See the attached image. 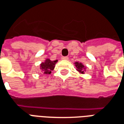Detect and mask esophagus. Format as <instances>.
Here are the masks:
<instances>
[{"label":"esophagus","instance_id":"1","mask_svg":"<svg viewBox=\"0 0 124 124\" xmlns=\"http://www.w3.org/2000/svg\"><path fill=\"white\" fill-rule=\"evenodd\" d=\"M62 60H68V57H67V56L62 57Z\"/></svg>","mask_w":124,"mask_h":124}]
</instances>
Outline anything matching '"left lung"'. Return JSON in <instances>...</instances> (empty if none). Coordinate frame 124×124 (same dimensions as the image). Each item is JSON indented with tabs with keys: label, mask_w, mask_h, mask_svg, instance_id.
I'll return each instance as SVG.
<instances>
[{
	"label": "left lung",
	"mask_w": 124,
	"mask_h": 124,
	"mask_svg": "<svg viewBox=\"0 0 124 124\" xmlns=\"http://www.w3.org/2000/svg\"><path fill=\"white\" fill-rule=\"evenodd\" d=\"M74 64H75V66L76 68V70L78 71V72H79V74H85L87 67L85 66L82 63L79 62H75Z\"/></svg>",
	"instance_id": "8db88e82"
}]
</instances>
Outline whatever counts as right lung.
Segmentation results:
<instances>
[{
  "label": "right lung",
  "mask_w": 124,
  "mask_h": 124,
  "mask_svg": "<svg viewBox=\"0 0 124 124\" xmlns=\"http://www.w3.org/2000/svg\"><path fill=\"white\" fill-rule=\"evenodd\" d=\"M58 62V60L52 61L49 58H46L44 62H42L40 64V69L44 74L49 75L50 74L52 70H54L56 64Z\"/></svg>",
  "instance_id": "add662e5"
}]
</instances>
